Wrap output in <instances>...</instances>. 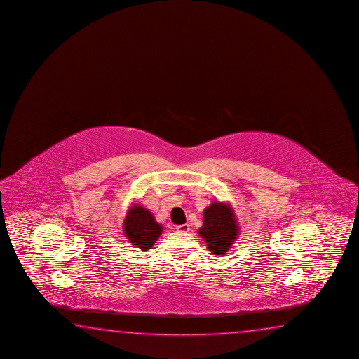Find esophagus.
<instances>
[{
    "label": "esophagus",
    "mask_w": 359,
    "mask_h": 359,
    "mask_svg": "<svg viewBox=\"0 0 359 359\" xmlns=\"http://www.w3.org/2000/svg\"><path fill=\"white\" fill-rule=\"evenodd\" d=\"M177 231L179 232H189L190 231V224H180V226H177Z\"/></svg>",
    "instance_id": "obj_1"
}]
</instances>
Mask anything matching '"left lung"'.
Returning <instances> with one entry per match:
<instances>
[{
    "label": "left lung",
    "mask_w": 359,
    "mask_h": 359,
    "mask_svg": "<svg viewBox=\"0 0 359 359\" xmlns=\"http://www.w3.org/2000/svg\"><path fill=\"white\" fill-rule=\"evenodd\" d=\"M203 224L198 229L211 255H224L239 233L233 208L229 203H212L203 211Z\"/></svg>",
    "instance_id": "8db88e82"
}]
</instances>
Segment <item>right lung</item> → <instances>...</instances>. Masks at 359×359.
Instances as JSON below:
<instances>
[{
  "mask_svg": "<svg viewBox=\"0 0 359 359\" xmlns=\"http://www.w3.org/2000/svg\"><path fill=\"white\" fill-rule=\"evenodd\" d=\"M123 232L130 243L140 250H149L161 237L163 227L156 222L153 213L138 203L130 206L125 222Z\"/></svg>",
  "mask_w": 359,
  "mask_h": 359,
  "instance_id": "right-lung-1",
  "label": "right lung"
}]
</instances>
